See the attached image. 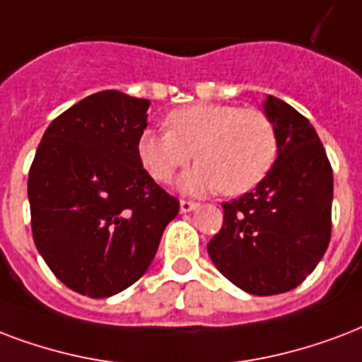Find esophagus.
<instances>
[{
  "instance_id": "esophagus-1",
  "label": "esophagus",
  "mask_w": 362,
  "mask_h": 362,
  "mask_svg": "<svg viewBox=\"0 0 362 362\" xmlns=\"http://www.w3.org/2000/svg\"><path fill=\"white\" fill-rule=\"evenodd\" d=\"M197 203H193V201H186V199H182L180 201V211L182 212H192V211H195V209H197Z\"/></svg>"
}]
</instances>
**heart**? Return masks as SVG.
Here are the masks:
<instances>
[{
  "label": "heart",
  "mask_w": 362,
  "mask_h": 362,
  "mask_svg": "<svg viewBox=\"0 0 362 362\" xmlns=\"http://www.w3.org/2000/svg\"><path fill=\"white\" fill-rule=\"evenodd\" d=\"M165 125V132L146 129L138 136V159L153 180L169 182L193 153L197 167L180 180L182 189L192 193L250 192L279 153L273 121L256 107L193 104L170 112Z\"/></svg>",
  "instance_id": "obj_1"
}]
</instances>
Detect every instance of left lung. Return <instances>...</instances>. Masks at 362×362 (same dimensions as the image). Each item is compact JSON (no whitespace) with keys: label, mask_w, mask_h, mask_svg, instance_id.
<instances>
[{"label":"left lung","mask_w":362,"mask_h":362,"mask_svg":"<svg viewBox=\"0 0 362 362\" xmlns=\"http://www.w3.org/2000/svg\"><path fill=\"white\" fill-rule=\"evenodd\" d=\"M279 153L255 192L224 203V224L206 248L224 277L256 296L296 288L321 262L332 230V167L315 129L267 96Z\"/></svg>","instance_id":"left-lung-1"}]
</instances>
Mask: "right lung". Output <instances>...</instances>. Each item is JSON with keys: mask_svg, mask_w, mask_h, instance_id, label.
Segmentation results:
<instances>
[{"mask_svg": "<svg viewBox=\"0 0 362 362\" xmlns=\"http://www.w3.org/2000/svg\"><path fill=\"white\" fill-rule=\"evenodd\" d=\"M150 100L83 98L47 127L28 175L32 235L68 288L107 298L136 283L180 203L138 159Z\"/></svg>", "mask_w": 362, "mask_h": 362, "instance_id": "1", "label": "right lung"}]
</instances>
